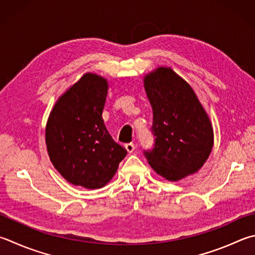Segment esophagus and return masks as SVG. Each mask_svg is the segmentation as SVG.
I'll return each instance as SVG.
<instances>
[{"label": "esophagus", "mask_w": 255, "mask_h": 255, "mask_svg": "<svg viewBox=\"0 0 255 255\" xmlns=\"http://www.w3.org/2000/svg\"><path fill=\"white\" fill-rule=\"evenodd\" d=\"M124 146H126L127 151L128 153H132L134 150H135V144H134V143H127Z\"/></svg>", "instance_id": "obj_1"}]
</instances>
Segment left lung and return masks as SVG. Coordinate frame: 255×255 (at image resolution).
<instances>
[{
  "label": "left lung",
  "instance_id": "left-lung-1",
  "mask_svg": "<svg viewBox=\"0 0 255 255\" xmlns=\"http://www.w3.org/2000/svg\"><path fill=\"white\" fill-rule=\"evenodd\" d=\"M153 110L154 147L144 151L148 164L169 181L199 171L213 147V128L190 84L170 68L144 78Z\"/></svg>",
  "mask_w": 255,
  "mask_h": 255
}]
</instances>
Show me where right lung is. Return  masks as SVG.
<instances>
[{
	"mask_svg": "<svg viewBox=\"0 0 255 255\" xmlns=\"http://www.w3.org/2000/svg\"><path fill=\"white\" fill-rule=\"evenodd\" d=\"M108 88L107 79L84 74L57 100L45 128L55 169L70 183L91 190L110 182L128 153L104 126Z\"/></svg>",
	"mask_w": 255,
	"mask_h": 255,
	"instance_id": "add662e5",
	"label": "right lung"
}]
</instances>
